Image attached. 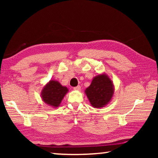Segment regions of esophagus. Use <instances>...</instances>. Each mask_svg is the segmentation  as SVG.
<instances>
[{"label": "esophagus", "instance_id": "34e87169", "mask_svg": "<svg viewBox=\"0 0 158 158\" xmlns=\"http://www.w3.org/2000/svg\"><path fill=\"white\" fill-rule=\"evenodd\" d=\"M74 89L75 90H78V91H79V90H81V86H80V85H77V86L74 88Z\"/></svg>", "mask_w": 158, "mask_h": 158}]
</instances>
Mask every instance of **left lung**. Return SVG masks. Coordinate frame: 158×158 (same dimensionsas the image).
Segmentation results:
<instances>
[{"label":"left lung","mask_w":158,"mask_h":158,"mask_svg":"<svg viewBox=\"0 0 158 158\" xmlns=\"http://www.w3.org/2000/svg\"><path fill=\"white\" fill-rule=\"evenodd\" d=\"M84 92L93 107L102 108L107 105L113 98L114 83L107 74L102 73L93 77L91 84Z\"/></svg>","instance_id":"8db88e82"}]
</instances>
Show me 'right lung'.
I'll return each instance as SVG.
<instances>
[{
	"label": "right lung",
	"mask_w": 158,
	"mask_h": 158,
	"mask_svg": "<svg viewBox=\"0 0 158 158\" xmlns=\"http://www.w3.org/2000/svg\"><path fill=\"white\" fill-rule=\"evenodd\" d=\"M68 91L69 90L66 86L61 85L56 80L52 79L42 88V100L50 106L57 108Z\"/></svg>",
	"instance_id": "1"
}]
</instances>
